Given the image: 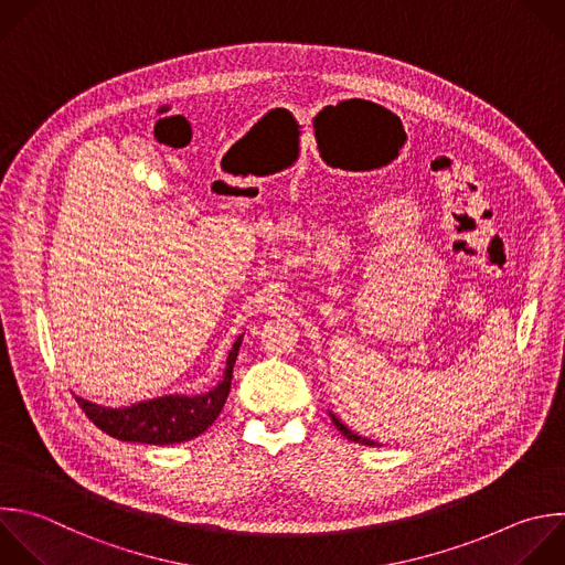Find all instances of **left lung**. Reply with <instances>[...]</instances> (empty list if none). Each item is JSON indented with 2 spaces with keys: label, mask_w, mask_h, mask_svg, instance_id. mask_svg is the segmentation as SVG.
I'll list each match as a JSON object with an SVG mask.
<instances>
[{
  "label": "left lung",
  "mask_w": 565,
  "mask_h": 565,
  "mask_svg": "<svg viewBox=\"0 0 565 565\" xmlns=\"http://www.w3.org/2000/svg\"><path fill=\"white\" fill-rule=\"evenodd\" d=\"M330 419H332V424L337 426V430L345 437V439H350V441H354V444H363V446H380V444H374V441H370V439H365V437H359L356 433H352L348 426H343L332 413H330Z\"/></svg>",
  "instance_id": "obj_1"
}]
</instances>
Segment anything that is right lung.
Segmentation results:
<instances>
[{"instance_id":"add662e5","label":"right lung","mask_w":565,"mask_h":565,"mask_svg":"<svg viewBox=\"0 0 565 565\" xmlns=\"http://www.w3.org/2000/svg\"><path fill=\"white\" fill-rule=\"evenodd\" d=\"M242 345V337L233 343L228 352L224 380L206 395L198 397H181L168 395L141 404H132L128 408H104L90 404L82 397H75L79 408L86 417L106 435L119 441H135V444H152V446H168L191 441L206 433L213 422L220 417L233 382V365Z\"/></svg>"}]
</instances>
